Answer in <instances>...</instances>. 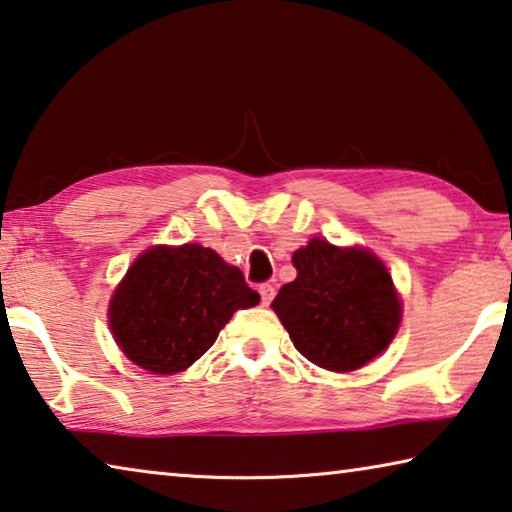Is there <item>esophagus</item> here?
I'll use <instances>...</instances> for the list:
<instances>
[{"instance_id": "obj_1", "label": "esophagus", "mask_w": 512, "mask_h": 512, "mask_svg": "<svg viewBox=\"0 0 512 512\" xmlns=\"http://www.w3.org/2000/svg\"><path fill=\"white\" fill-rule=\"evenodd\" d=\"M258 292H261V301H263V304H270V301H272L274 295H276V288L272 286V283H261V286H258Z\"/></svg>"}]
</instances>
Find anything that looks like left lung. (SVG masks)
<instances>
[{
  "instance_id": "1",
  "label": "left lung",
  "mask_w": 512,
  "mask_h": 512,
  "mask_svg": "<svg viewBox=\"0 0 512 512\" xmlns=\"http://www.w3.org/2000/svg\"><path fill=\"white\" fill-rule=\"evenodd\" d=\"M292 263L297 279L279 290L272 308L301 356L324 370L351 372L390 345L401 304L379 258L313 238Z\"/></svg>"
}]
</instances>
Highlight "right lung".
Here are the masks:
<instances>
[{
    "instance_id": "right-lung-1",
    "label": "right lung",
    "mask_w": 512,
    "mask_h": 512,
    "mask_svg": "<svg viewBox=\"0 0 512 512\" xmlns=\"http://www.w3.org/2000/svg\"><path fill=\"white\" fill-rule=\"evenodd\" d=\"M238 267L201 245L147 249L115 290L108 320L133 363L174 374L213 347L238 308L256 306Z\"/></svg>"
}]
</instances>
